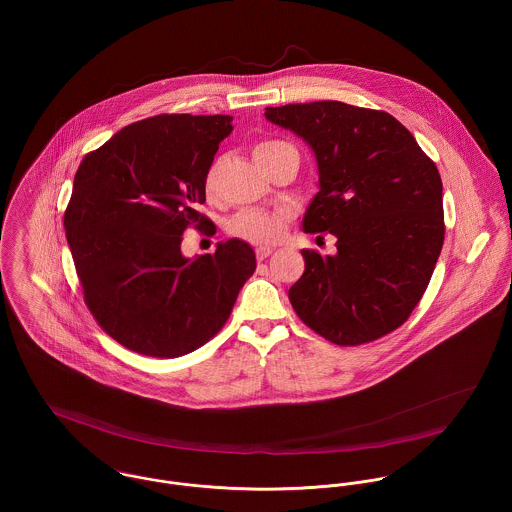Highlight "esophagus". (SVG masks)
Masks as SVG:
<instances>
[{"label":"esophagus","instance_id":"esophagus-1","mask_svg":"<svg viewBox=\"0 0 512 512\" xmlns=\"http://www.w3.org/2000/svg\"><path fill=\"white\" fill-rule=\"evenodd\" d=\"M272 252H274V248H270V246H260V248H256V258L262 262V260L270 258Z\"/></svg>","mask_w":512,"mask_h":512}]
</instances>
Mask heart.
I'll use <instances>...</instances> for the list:
<instances>
[{
    "instance_id": "heart-1",
    "label": "heart",
    "mask_w": 512,
    "mask_h": 512,
    "mask_svg": "<svg viewBox=\"0 0 512 512\" xmlns=\"http://www.w3.org/2000/svg\"><path fill=\"white\" fill-rule=\"evenodd\" d=\"M290 146L280 140L262 142L254 149V157H264L280 147ZM220 159H217L205 173V191L207 195H213L217 189L219 179ZM228 232L240 240H246L250 244H272L282 238L286 232V217L276 211H260V209H246L234 215L228 222Z\"/></svg>"
}]
</instances>
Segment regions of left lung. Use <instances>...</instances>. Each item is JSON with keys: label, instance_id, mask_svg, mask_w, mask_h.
Returning <instances> with one entry per match:
<instances>
[{"label": "left lung", "instance_id": "1", "mask_svg": "<svg viewBox=\"0 0 512 512\" xmlns=\"http://www.w3.org/2000/svg\"><path fill=\"white\" fill-rule=\"evenodd\" d=\"M264 116L315 155L319 193L303 230L337 238L333 256L301 250L305 272L288 293L295 313L335 345L380 339L408 319L438 262L445 228L436 163L380 110L321 100Z\"/></svg>", "mask_w": 512, "mask_h": 512}]
</instances>
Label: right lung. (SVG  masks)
Here are the masks:
<instances>
[{"label":"right lung","mask_w":512,"mask_h":512,"mask_svg":"<svg viewBox=\"0 0 512 512\" xmlns=\"http://www.w3.org/2000/svg\"><path fill=\"white\" fill-rule=\"evenodd\" d=\"M232 116L161 114L134 122L88 153L65 213L67 242L84 301L120 345L147 357L187 355L226 323L256 270L244 240L185 258L187 226L207 230L199 213L205 173Z\"/></svg>","instance_id":"obj_1"}]
</instances>
